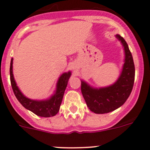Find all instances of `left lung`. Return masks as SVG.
Instances as JSON below:
<instances>
[{
    "label": "left lung",
    "mask_w": 150,
    "mask_h": 150,
    "mask_svg": "<svg viewBox=\"0 0 150 150\" xmlns=\"http://www.w3.org/2000/svg\"><path fill=\"white\" fill-rule=\"evenodd\" d=\"M125 50V63L118 79L112 85L106 87L94 88L86 81L81 82V93L86 105L96 114L112 112L123 105L129 96L134 81L135 69L132 55L125 40L120 35H116Z\"/></svg>",
    "instance_id": "obj_1"
}]
</instances>
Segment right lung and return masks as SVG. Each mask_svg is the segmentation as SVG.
I'll return each instance as SVG.
<instances>
[{"instance_id":"obj_1","label":"right lung","mask_w":150,"mask_h":150,"mask_svg":"<svg viewBox=\"0 0 150 150\" xmlns=\"http://www.w3.org/2000/svg\"><path fill=\"white\" fill-rule=\"evenodd\" d=\"M71 74V71H69L61 75L57 81L55 93L49 99H46V100H33V99H28L26 96H24L18 87L15 79H14L13 74V58L11 61V83L16 97L25 109L39 117H54L59 112L61 104L62 102L64 91H65L66 88L68 84Z\"/></svg>"}]
</instances>
